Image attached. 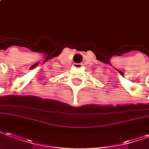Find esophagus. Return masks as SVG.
Wrapping results in <instances>:
<instances>
[{
	"label": "esophagus",
	"instance_id": "esophagus-1",
	"mask_svg": "<svg viewBox=\"0 0 149 149\" xmlns=\"http://www.w3.org/2000/svg\"><path fill=\"white\" fill-rule=\"evenodd\" d=\"M73 66L74 67H78V68H79V67H82V63H74Z\"/></svg>",
	"mask_w": 149,
	"mask_h": 149
}]
</instances>
